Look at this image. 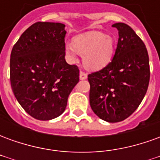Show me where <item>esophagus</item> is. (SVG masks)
Segmentation results:
<instances>
[{"label":"esophagus","mask_w":160,"mask_h":160,"mask_svg":"<svg viewBox=\"0 0 160 160\" xmlns=\"http://www.w3.org/2000/svg\"><path fill=\"white\" fill-rule=\"evenodd\" d=\"M80 80H86L87 79V73L83 72V71H80Z\"/></svg>","instance_id":"obj_1"}]
</instances>
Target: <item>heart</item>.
I'll return each mask as SVG.
<instances>
[{"label": "heart", "mask_w": 160, "mask_h": 160, "mask_svg": "<svg viewBox=\"0 0 160 160\" xmlns=\"http://www.w3.org/2000/svg\"><path fill=\"white\" fill-rule=\"evenodd\" d=\"M65 51L70 61H75L79 52L83 54V63L91 70L103 68L111 62L114 51V41L101 32H88L65 42Z\"/></svg>", "instance_id": "obj_1"}]
</instances>
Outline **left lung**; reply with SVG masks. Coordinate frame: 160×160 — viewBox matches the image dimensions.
<instances>
[{
    "mask_svg": "<svg viewBox=\"0 0 160 160\" xmlns=\"http://www.w3.org/2000/svg\"><path fill=\"white\" fill-rule=\"evenodd\" d=\"M118 30L117 49L107 66L88 75L90 105L102 120L118 122L134 112L144 98L150 80L149 57L143 41L124 23Z\"/></svg>",
    "mask_w": 160,
    "mask_h": 160,
    "instance_id": "8db88e82",
    "label": "left lung"
}]
</instances>
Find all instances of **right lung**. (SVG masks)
<instances>
[{
    "instance_id": "right-lung-1",
    "label": "right lung",
    "mask_w": 160,
    "mask_h": 160,
    "mask_svg": "<svg viewBox=\"0 0 160 160\" xmlns=\"http://www.w3.org/2000/svg\"><path fill=\"white\" fill-rule=\"evenodd\" d=\"M66 33L62 23L37 22L12 47V90L23 109L38 120H51L62 114L80 80L78 67L65 60Z\"/></svg>"
}]
</instances>
